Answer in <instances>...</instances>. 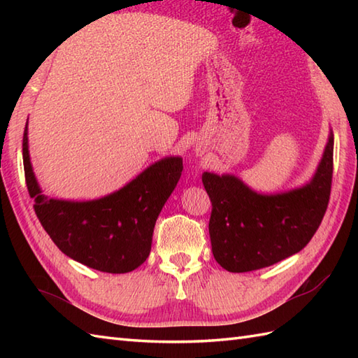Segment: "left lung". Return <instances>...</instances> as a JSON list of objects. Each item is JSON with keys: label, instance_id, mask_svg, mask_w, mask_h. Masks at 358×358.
Returning <instances> with one entry per match:
<instances>
[{"label": "left lung", "instance_id": "1", "mask_svg": "<svg viewBox=\"0 0 358 358\" xmlns=\"http://www.w3.org/2000/svg\"><path fill=\"white\" fill-rule=\"evenodd\" d=\"M334 134L306 185L260 194L234 173H203L212 201L209 235L217 263L229 272L268 268L305 248L328 208L332 181Z\"/></svg>", "mask_w": 358, "mask_h": 358}]
</instances>
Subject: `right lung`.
Instances as JSON below:
<instances>
[{
    "mask_svg": "<svg viewBox=\"0 0 358 358\" xmlns=\"http://www.w3.org/2000/svg\"><path fill=\"white\" fill-rule=\"evenodd\" d=\"M22 163L35 214L52 241L72 260L109 273L131 272L146 262L157 218L183 171V158L164 157L101 199H50L43 194L30 163L27 123Z\"/></svg>",
    "mask_w": 358,
    "mask_h": 358,
    "instance_id": "right-lung-1",
    "label": "right lung"
}]
</instances>
